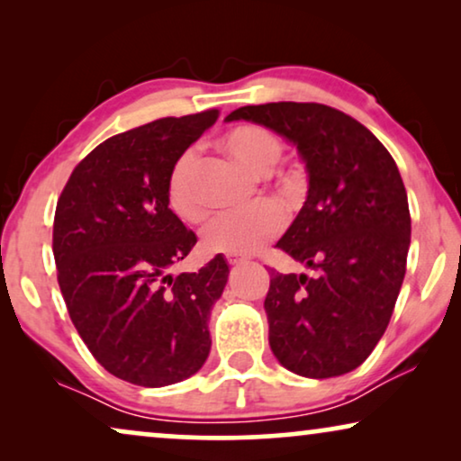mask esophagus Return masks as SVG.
<instances>
[{"mask_svg": "<svg viewBox=\"0 0 461 461\" xmlns=\"http://www.w3.org/2000/svg\"><path fill=\"white\" fill-rule=\"evenodd\" d=\"M226 262H229L230 267H237V264H243L245 262V258H241V256H226Z\"/></svg>", "mask_w": 461, "mask_h": 461, "instance_id": "esophagus-1", "label": "esophagus"}]
</instances>
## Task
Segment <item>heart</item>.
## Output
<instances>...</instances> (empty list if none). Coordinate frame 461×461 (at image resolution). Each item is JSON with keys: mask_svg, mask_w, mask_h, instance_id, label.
Masks as SVG:
<instances>
[{"mask_svg": "<svg viewBox=\"0 0 461 461\" xmlns=\"http://www.w3.org/2000/svg\"><path fill=\"white\" fill-rule=\"evenodd\" d=\"M216 147L256 176L273 172L283 155V142L273 130L248 122L226 130L216 140ZM270 188L285 197H294L300 191V180L292 174L279 172L270 180ZM166 197L172 212L185 222H201L205 218V205L197 191V155L193 150L182 153L169 167ZM281 229V212L273 203H258L243 213L213 218L201 232V243L213 254L248 256L279 235Z\"/></svg>", "mask_w": 461, "mask_h": 461, "instance_id": "b5f03b06", "label": "heart"}]
</instances>
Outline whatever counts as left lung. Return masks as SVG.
I'll return each instance as SVG.
<instances>
[{"mask_svg":"<svg viewBox=\"0 0 461 461\" xmlns=\"http://www.w3.org/2000/svg\"><path fill=\"white\" fill-rule=\"evenodd\" d=\"M285 136L308 169V197L276 248L314 270L270 268L268 342L304 377L357 369L386 331L407 270L411 216L399 167L357 119L319 103L232 111Z\"/></svg>","mask_w":461,"mask_h":461,"instance_id":"obj_1","label":"left lung"}]
</instances>
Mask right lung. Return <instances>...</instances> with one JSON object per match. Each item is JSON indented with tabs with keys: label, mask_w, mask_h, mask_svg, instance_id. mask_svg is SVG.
<instances>
[{
	"label": "right lung",
	"mask_w": 461,
	"mask_h": 461,
	"mask_svg": "<svg viewBox=\"0 0 461 461\" xmlns=\"http://www.w3.org/2000/svg\"><path fill=\"white\" fill-rule=\"evenodd\" d=\"M218 109L163 117L98 144L75 166L54 213L56 276L94 358L119 380L159 388L203 367L210 311L229 279L216 256L169 275L197 237L169 210L174 161Z\"/></svg>",
	"instance_id": "1"
}]
</instances>
